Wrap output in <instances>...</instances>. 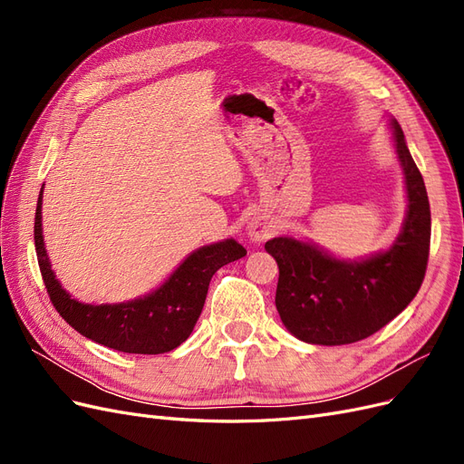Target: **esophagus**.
Returning a JSON list of instances; mask_svg holds the SVG:
<instances>
[{"mask_svg": "<svg viewBox=\"0 0 464 464\" xmlns=\"http://www.w3.org/2000/svg\"><path fill=\"white\" fill-rule=\"evenodd\" d=\"M273 224L266 220L265 217H254L249 220V224H247V236H249V240L251 242H256V244H259V242H265L266 237H269L271 234H273Z\"/></svg>", "mask_w": 464, "mask_h": 464, "instance_id": "esophagus-1", "label": "esophagus"}]
</instances>
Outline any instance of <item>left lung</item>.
Wrapping results in <instances>:
<instances>
[{"label":"left lung","mask_w":464,"mask_h":464,"mask_svg":"<svg viewBox=\"0 0 464 464\" xmlns=\"http://www.w3.org/2000/svg\"><path fill=\"white\" fill-rule=\"evenodd\" d=\"M391 128L409 199L395 244L360 261L336 259L286 236L265 244L278 265V315L304 343L336 346L366 339L395 319L422 286L431 236L430 201L399 121L391 120Z\"/></svg>","instance_id":"1"}]
</instances>
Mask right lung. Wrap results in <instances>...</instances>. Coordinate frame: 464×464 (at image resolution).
Returning a JSON list of instances; mask_svg holds the SVG:
<instances>
[{
	"label": "right lung",
	"mask_w": 464,
	"mask_h": 464,
	"mask_svg": "<svg viewBox=\"0 0 464 464\" xmlns=\"http://www.w3.org/2000/svg\"><path fill=\"white\" fill-rule=\"evenodd\" d=\"M42 189L34 217V246L48 296L77 333L120 353L164 354L178 348L191 334L201 315L210 278L220 266L247 254L244 246L228 237L193 251L162 286L143 298L123 304H81L62 288L46 256L40 213Z\"/></svg>",
	"instance_id": "obj_1"
}]
</instances>
